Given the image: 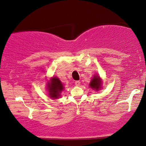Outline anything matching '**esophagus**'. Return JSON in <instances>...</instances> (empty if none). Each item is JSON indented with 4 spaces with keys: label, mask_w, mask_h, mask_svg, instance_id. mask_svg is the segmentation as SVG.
Masks as SVG:
<instances>
[{
    "label": "esophagus",
    "mask_w": 146,
    "mask_h": 146,
    "mask_svg": "<svg viewBox=\"0 0 146 146\" xmlns=\"http://www.w3.org/2000/svg\"><path fill=\"white\" fill-rule=\"evenodd\" d=\"M75 84H76V86H79L80 85V81H76Z\"/></svg>",
    "instance_id": "34e87169"
}]
</instances>
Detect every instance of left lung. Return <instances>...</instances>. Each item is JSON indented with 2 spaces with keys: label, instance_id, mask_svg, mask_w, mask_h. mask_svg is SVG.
I'll return each mask as SVG.
<instances>
[{
  "label": "left lung",
  "instance_id": "left-lung-1",
  "mask_svg": "<svg viewBox=\"0 0 146 146\" xmlns=\"http://www.w3.org/2000/svg\"><path fill=\"white\" fill-rule=\"evenodd\" d=\"M101 85H102V82H101L100 77L97 75L94 76V78H92V80H91L90 83V87L92 88L94 90L99 91L102 88Z\"/></svg>",
  "mask_w": 146,
  "mask_h": 146
}]
</instances>
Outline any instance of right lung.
I'll use <instances>...</instances> for the list:
<instances>
[{
  "label": "right lung",
  "instance_id": "obj_1",
  "mask_svg": "<svg viewBox=\"0 0 146 146\" xmlns=\"http://www.w3.org/2000/svg\"><path fill=\"white\" fill-rule=\"evenodd\" d=\"M47 90L50 98L58 99L60 96L61 92L64 90V86L58 78L52 77L48 82Z\"/></svg>",
  "mask_w": 146,
  "mask_h": 146
}]
</instances>
